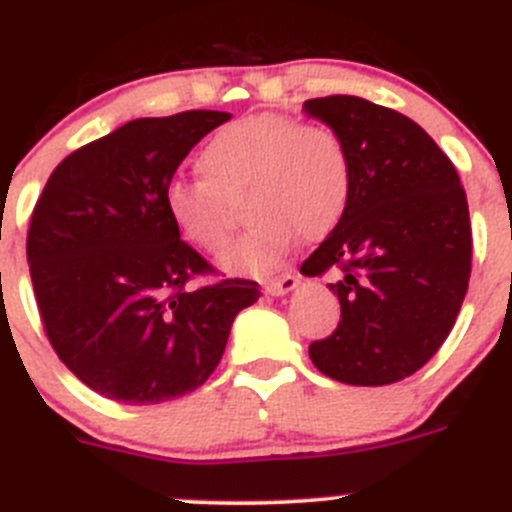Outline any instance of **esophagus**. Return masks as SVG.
Masks as SVG:
<instances>
[{"label": "esophagus", "instance_id": "1", "mask_svg": "<svg viewBox=\"0 0 512 512\" xmlns=\"http://www.w3.org/2000/svg\"><path fill=\"white\" fill-rule=\"evenodd\" d=\"M295 288H298V275H295V272H285V275H280V278L267 280L265 283L267 295H285V293H293Z\"/></svg>", "mask_w": 512, "mask_h": 512}]
</instances>
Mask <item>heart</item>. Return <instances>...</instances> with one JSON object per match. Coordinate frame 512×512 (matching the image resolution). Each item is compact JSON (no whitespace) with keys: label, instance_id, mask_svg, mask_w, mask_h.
Wrapping results in <instances>:
<instances>
[{"label":"heart","instance_id":"heart-1","mask_svg":"<svg viewBox=\"0 0 512 512\" xmlns=\"http://www.w3.org/2000/svg\"><path fill=\"white\" fill-rule=\"evenodd\" d=\"M199 181L164 191L166 217L181 240L222 255L232 240L234 207L252 229L224 265L267 275L283 260L295 232L321 240L346 214L353 161L346 141L326 123H298L283 113H257L219 128L194 159Z\"/></svg>","mask_w":512,"mask_h":512}]
</instances>
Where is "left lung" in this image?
<instances>
[{
    "label": "left lung",
    "instance_id": "left-lung-1",
    "mask_svg": "<svg viewBox=\"0 0 512 512\" xmlns=\"http://www.w3.org/2000/svg\"><path fill=\"white\" fill-rule=\"evenodd\" d=\"M341 133L353 189L341 222L300 265L338 272V328L310 343L321 374L384 386L422 369L450 336L472 270L465 189L442 148L412 118L356 95L305 100Z\"/></svg>",
    "mask_w": 512,
    "mask_h": 512
}]
</instances>
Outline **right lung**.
Here are the masks:
<instances>
[{
	"label": "right lung",
	"mask_w": 512,
	"mask_h": 512,
	"mask_svg": "<svg viewBox=\"0 0 512 512\" xmlns=\"http://www.w3.org/2000/svg\"><path fill=\"white\" fill-rule=\"evenodd\" d=\"M222 111L136 118L73 151L47 179L27 232L42 326L60 361L98 394L161 404L217 369L255 280L217 275L166 217L164 191Z\"/></svg>",
	"instance_id": "add662e5"
}]
</instances>
